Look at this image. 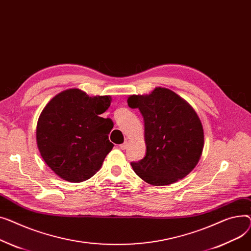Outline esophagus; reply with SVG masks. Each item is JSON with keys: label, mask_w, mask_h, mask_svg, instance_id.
I'll return each instance as SVG.
<instances>
[{"label": "esophagus", "mask_w": 251, "mask_h": 251, "mask_svg": "<svg viewBox=\"0 0 251 251\" xmlns=\"http://www.w3.org/2000/svg\"><path fill=\"white\" fill-rule=\"evenodd\" d=\"M126 147H127V142H126V141L124 144L120 145V148H121L122 150H126Z\"/></svg>", "instance_id": "esophagus-1"}]
</instances>
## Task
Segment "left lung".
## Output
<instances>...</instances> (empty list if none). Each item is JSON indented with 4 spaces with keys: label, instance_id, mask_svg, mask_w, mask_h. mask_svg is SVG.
<instances>
[{
    "label": "left lung",
    "instance_id": "left-lung-1",
    "mask_svg": "<svg viewBox=\"0 0 251 251\" xmlns=\"http://www.w3.org/2000/svg\"><path fill=\"white\" fill-rule=\"evenodd\" d=\"M130 108H139L145 123L147 153L131 167L144 181L168 185L194 170L203 149V128L187 101L167 88L146 95H130Z\"/></svg>",
    "mask_w": 251,
    "mask_h": 251
}]
</instances>
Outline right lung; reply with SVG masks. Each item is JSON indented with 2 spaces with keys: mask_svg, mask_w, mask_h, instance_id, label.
<instances>
[{
  "mask_svg": "<svg viewBox=\"0 0 251 251\" xmlns=\"http://www.w3.org/2000/svg\"><path fill=\"white\" fill-rule=\"evenodd\" d=\"M110 96H89L73 88L56 94L42 109L36 143L48 166L64 180L82 182L101 168L113 148L109 119L100 116L110 106Z\"/></svg>",
  "mask_w": 251,
  "mask_h": 251,
  "instance_id": "add662e5",
  "label": "right lung"
}]
</instances>
